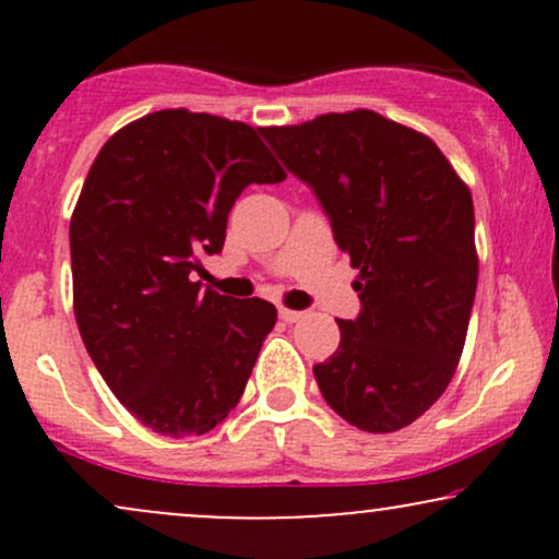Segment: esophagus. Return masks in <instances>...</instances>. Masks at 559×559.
Masks as SVG:
<instances>
[{
	"label": "esophagus",
	"mask_w": 559,
	"mask_h": 559,
	"mask_svg": "<svg viewBox=\"0 0 559 559\" xmlns=\"http://www.w3.org/2000/svg\"><path fill=\"white\" fill-rule=\"evenodd\" d=\"M278 316H281V320H286V323H299V320L305 318V312H301V310H288V307H281Z\"/></svg>",
	"instance_id": "34e87169"
}]
</instances>
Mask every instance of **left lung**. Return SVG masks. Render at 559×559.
Segmentation results:
<instances>
[{
  "label": "left lung",
  "mask_w": 559,
  "mask_h": 559,
  "mask_svg": "<svg viewBox=\"0 0 559 559\" xmlns=\"http://www.w3.org/2000/svg\"><path fill=\"white\" fill-rule=\"evenodd\" d=\"M316 191L333 239L360 275L362 310L312 368L352 426L391 433L444 394L463 355L478 284L471 189L426 133L373 110L260 128Z\"/></svg>",
  "instance_id": "obj_1"
}]
</instances>
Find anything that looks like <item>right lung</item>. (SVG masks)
<instances>
[{
	"label": "right lung",
	"mask_w": 559,
	"mask_h": 559,
	"mask_svg": "<svg viewBox=\"0 0 559 559\" xmlns=\"http://www.w3.org/2000/svg\"><path fill=\"white\" fill-rule=\"evenodd\" d=\"M286 173L258 131L159 110L99 150L70 217L73 310L96 370L133 418L183 439L228 418L273 331L275 307L202 292V254L226 241L249 183Z\"/></svg>",
	"instance_id": "add662e5"
}]
</instances>
